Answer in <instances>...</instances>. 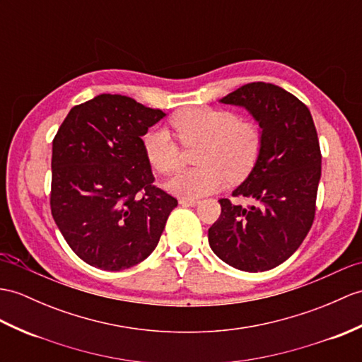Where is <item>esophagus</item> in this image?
I'll use <instances>...</instances> for the list:
<instances>
[{
    "label": "esophagus",
    "instance_id": "1",
    "mask_svg": "<svg viewBox=\"0 0 362 362\" xmlns=\"http://www.w3.org/2000/svg\"><path fill=\"white\" fill-rule=\"evenodd\" d=\"M179 204L182 205V206H196L197 204H199V200H196V199H180L179 200Z\"/></svg>",
    "mask_w": 362,
    "mask_h": 362
}]
</instances>
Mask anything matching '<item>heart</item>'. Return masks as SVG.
Segmentation results:
<instances>
[{
  "label": "heart",
  "mask_w": 362,
  "mask_h": 362,
  "mask_svg": "<svg viewBox=\"0 0 362 362\" xmlns=\"http://www.w3.org/2000/svg\"><path fill=\"white\" fill-rule=\"evenodd\" d=\"M171 128L183 145L200 143L197 168H185L165 182V188L175 196L199 199L221 189L226 179H243L255 166L260 143L256 124L240 122L236 114L223 109L191 107L170 120ZM145 154L158 173H170L179 163V145L173 134L153 129L145 136Z\"/></svg>",
  "instance_id": "obj_1"
}]
</instances>
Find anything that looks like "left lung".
Listing matches in <instances>:
<instances>
[{
	"label": "left lung",
	"instance_id": "8db88e82",
	"mask_svg": "<svg viewBox=\"0 0 362 362\" xmlns=\"http://www.w3.org/2000/svg\"><path fill=\"white\" fill-rule=\"evenodd\" d=\"M243 107L259 124L255 166L233 196L248 206L221 199V217L208 230L214 255L238 270L267 272L300 247L315 219L321 151L308 107L272 83L243 85L219 100Z\"/></svg>",
	"mask_w": 362,
	"mask_h": 362
}]
</instances>
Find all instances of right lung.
I'll return each instance as SVG.
<instances>
[{"label": "right lung", "instance_id": "1", "mask_svg": "<svg viewBox=\"0 0 362 362\" xmlns=\"http://www.w3.org/2000/svg\"><path fill=\"white\" fill-rule=\"evenodd\" d=\"M165 112L124 95L74 106L52 141L54 221L86 264L120 272L156 250L177 200L156 188L145 136Z\"/></svg>", "mask_w": 362, "mask_h": 362}]
</instances>
